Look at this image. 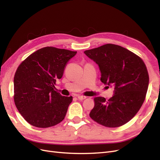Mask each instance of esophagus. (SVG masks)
<instances>
[{
	"label": "esophagus",
	"instance_id": "34e87169",
	"mask_svg": "<svg viewBox=\"0 0 160 160\" xmlns=\"http://www.w3.org/2000/svg\"><path fill=\"white\" fill-rule=\"evenodd\" d=\"M87 98L85 96H83V95H79V96H77V99H79V100H83V99H86Z\"/></svg>",
	"mask_w": 160,
	"mask_h": 160
}]
</instances>
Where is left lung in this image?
<instances>
[{"label": "left lung", "instance_id": "1", "mask_svg": "<svg viewBox=\"0 0 160 160\" xmlns=\"http://www.w3.org/2000/svg\"><path fill=\"white\" fill-rule=\"evenodd\" d=\"M84 53L98 65L101 82L114 88L113 95L108 101L102 97L94 99L89 116L105 127L122 126L134 117L145 100L149 85L146 65L132 51L113 44Z\"/></svg>", "mask_w": 160, "mask_h": 160}]
</instances>
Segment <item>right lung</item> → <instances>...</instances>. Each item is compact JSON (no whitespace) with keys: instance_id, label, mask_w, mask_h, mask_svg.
Here are the masks:
<instances>
[{"instance_id":"add662e5","label":"right lung","mask_w":160,"mask_h":160,"mask_svg":"<svg viewBox=\"0 0 160 160\" xmlns=\"http://www.w3.org/2000/svg\"><path fill=\"white\" fill-rule=\"evenodd\" d=\"M77 51L42 48L18 66L14 77V100L19 113L37 128H49L64 119L72 97L55 91L67 62Z\"/></svg>"}]
</instances>
